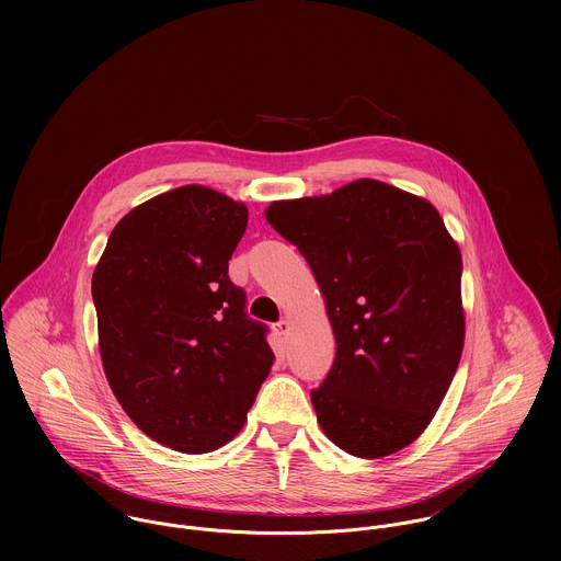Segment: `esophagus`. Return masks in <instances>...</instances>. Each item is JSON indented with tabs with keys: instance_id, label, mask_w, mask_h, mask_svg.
I'll list each match as a JSON object with an SVG mask.
<instances>
[{
	"instance_id": "obj_1",
	"label": "esophagus",
	"mask_w": 561,
	"mask_h": 561,
	"mask_svg": "<svg viewBox=\"0 0 561 561\" xmlns=\"http://www.w3.org/2000/svg\"><path fill=\"white\" fill-rule=\"evenodd\" d=\"M287 330H289V321L280 320L274 323V332H276L278 336H285V332H287Z\"/></svg>"
}]
</instances>
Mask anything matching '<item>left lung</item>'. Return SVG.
Wrapping results in <instances>:
<instances>
[{"mask_svg":"<svg viewBox=\"0 0 561 561\" xmlns=\"http://www.w3.org/2000/svg\"><path fill=\"white\" fill-rule=\"evenodd\" d=\"M265 218L307 259L334 330L332 369L311 391L323 434L358 458L400 451L460 365L458 243L434 205L374 179L276 201Z\"/></svg>","mask_w":561,"mask_h":561,"instance_id":"left-lung-1","label":"left lung"}]
</instances>
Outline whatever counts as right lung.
Here are the masks:
<instances>
[{
    "label": "right lung",
    "mask_w": 561,
    "mask_h": 561,
    "mask_svg": "<svg viewBox=\"0 0 561 561\" xmlns=\"http://www.w3.org/2000/svg\"><path fill=\"white\" fill-rule=\"evenodd\" d=\"M245 225V205L183 185L131 209L92 274L107 382L147 436L181 454L227 445L274 363L267 325L229 278Z\"/></svg>",
    "instance_id": "add662e5"
}]
</instances>
